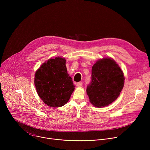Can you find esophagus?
<instances>
[{"label": "esophagus", "mask_w": 150, "mask_h": 150, "mask_svg": "<svg viewBox=\"0 0 150 150\" xmlns=\"http://www.w3.org/2000/svg\"><path fill=\"white\" fill-rule=\"evenodd\" d=\"M82 85V82H78L77 84H76V86H77V87H81Z\"/></svg>", "instance_id": "esophagus-1"}]
</instances>
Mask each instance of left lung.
<instances>
[{
    "label": "left lung",
    "instance_id": "1",
    "mask_svg": "<svg viewBox=\"0 0 150 150\" xmlns=\"http://www.w3.org/2000/svg\"><path fill=\"white\" fill-rule=\"evenodd\" d=\"M124 80L123 73L114 60H99L93 66L91 82L87 87L90 102L97 108L111 104L120 95Z\"/></svg>",
    "mask_w": 150,
    "mask_h": 150
}]
</instances>
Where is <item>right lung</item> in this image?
Masks as SVG:
<instances>
[{"label":"right lung","mask_w":150,"mask_h":150,"mask_svg":"<svg viewBox=\"0 0 150 150\" xmlns=\"http://www.w3.org/2000/svg\"><path fill=\"white\" fill-rule=\"evenodd\" d=\"M65 63V58L50 59L42 64L35 74L34 83L39 97L52 108L65 105L75 89Z\"/></svg>","instance_id":"1"}]
</instances>
